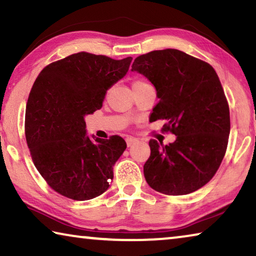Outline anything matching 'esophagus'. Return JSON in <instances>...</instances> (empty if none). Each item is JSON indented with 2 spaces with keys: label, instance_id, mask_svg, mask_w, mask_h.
<instances>
[{
  "label": "esophagus",
  "instance_id": "34e87169",
  "mask_svg": "<svg viewBox=\"0 0 256 256\" xmlns=\"http://www.w3.org/2000/svg\"><path fill=\"white\" fill-rule=\"evenodd\" d=\"M138 140L136 138H132V136H128L126 138V144H128V146L130 148V146H132L134 144H136Z\"/></svg>",
  "mask_w": 256,
  "mask_h": 256
}]
</instances>
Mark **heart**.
Returning a JSON list of instances; mask_svg holds the SVG:
<instances>
[{
	"instance_id": "b5f03b06",
	"label": "heart",
	"mask_w": 256,
	"mask_h": 256,
	"mask_svg": "<svg viewBox=\"0 0 256 256\" xmlns=\"http://www.w3.org/2000/svg\"><path fill=\"white\" fill-rule=\"evenodd\" d=\"M136 82H144V81H136Z\"/></svg>"
}]
</instances>
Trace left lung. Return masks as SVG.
<instances>
[{
  "mask_svg": "<svg viewBox=\"0 0 256 256\" xmlns=\"http://www.w3.org/2000/svg\"><path fill=\"white\" fill-rule=\"evenodd\" d=\"M132 71L154 86L159 102L150 120H166L162 131L176 136L164 146L150 140L144 166L146 183L167 196L201 188L218 170L226 154L230 116L222 86L210 64L178 50L140 55Z\"/></svg>",
  "mask_w": 256,
  "mask_h": 256,
  "instance_id": "1",
  "label": "left lung"
}]
</instances>
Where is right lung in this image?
Instances as JSON below:
<instances>
[{"label": "right lung", "mask_w": 256, "mask_h": 256, "mask_svg": "<svg viewBox=\"0 0 256 256\" xmlns=\"http://www.w3.org/2000/svg\"><path fill=\"white\" fill-rule=\"evenodd\" d=\"M131 62L80 52L50 63L34 81L26 107V140L37 170L60 196L86 201L110 188L126 142L118 136L92 140L84 118L100 110L107 90Z\"/></svg>", "instance_id": "1"}]
</instances>
